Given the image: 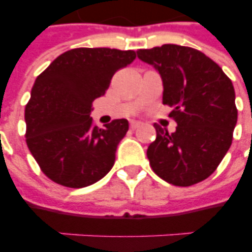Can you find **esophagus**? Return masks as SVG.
Returning a JSON list of instances; mask_svg holds the SVG:
<instances>
[{"instance_id":"obj_1","label":"esophagus","mask_w":252,"mask_h":252,"mask_svg":"<svg viewBox=\"0 0 252 252\" xmlns=\"http://www.w3.org/2000/svg\"><path fill=\"white\" fill-rule=\"evenodd\" d=\"M140 126H141V122H136V120H132V122H130V129L132 130L137 129Z\"/></svg>"}]
</instances>
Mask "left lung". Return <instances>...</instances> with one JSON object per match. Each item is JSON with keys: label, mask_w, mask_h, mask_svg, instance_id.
Listing matches in <instances>:
<instances>
[{"label": "left lung", "mask_w": 252, "mask_h": 252, "mask_svg": "<svg viewBox=\"0 0 252 252\" xmlns=\"http://www.w3.org/2000/svg\"><path fill=\"white\" fill-rule=\"evenodd\" d=\"M163 82V104L176 122L168 133L154 124L157 137L148 148L153 171L167 183L188 187L211 176L233 141L238 111L234 86L215 61L197 49L163 44L140 49Z\"/></svg>", "instance_id": "1"}]
</instances>
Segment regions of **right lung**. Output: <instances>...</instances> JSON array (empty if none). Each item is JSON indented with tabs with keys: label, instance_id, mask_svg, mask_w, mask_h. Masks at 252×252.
Instances as JSON below:
<instances>
[{
	"label": "right lung",
	"instance_id": "1",
	"mask_svg": "<svg viewBox=\"0 0 252 252\" xmlns=\"http://www.w3.org/2000/svg\"><path fill=\"white\" fill-rule=\"evenodd\" d=\"M134 59V51L76 48L37 76L25 110L26 142L55 183L87 187L112 168L128 120L116 119L98 128L90 118L91 106L104 95L115 73Z\"/></svg>",
	"mask_w": 252,
	"mask_h": 252
}]
</instances>
